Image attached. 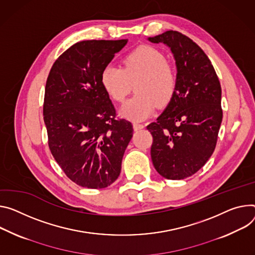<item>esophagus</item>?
<instances>
[{
    "instance_id": "1",
    "label": "esophagus",
    "mask_w": 255,
    "mask_h": 255,
    "mask_svg": "<svg viewBox=\"0 0 255 255\" xmlns=\"http://www.w3.org/2000/svg\"><path fill=\"white\" fill-rule=\"evenodd\" d=\"M133 128L135 131L137 130H140V129H143L144 128V125L143 124H139V123H133Z\"/></svg>"
}]
</instances>
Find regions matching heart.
Returning <instances> with one entry per match:
<instances>
[{"mask_svg":"<svg viewBox=\"0 0 255 255\" xmlns=\"http://www.w3.org/2000/svg\"><path fill=\"white\" fill-rule=\"evenodd\" d=\"M123 68L108 65L101 74V82L108 96L123 103L135 83L137 94L121 109L123 117L141 121L153 113L157 104L167 106L175 95L178 76L166 56L150 45H140L123 61Z\"/></svg>","mask_w":255,"mask_h":255,"instance_id":"b5f03b06","label":"heart"}]
</instances>
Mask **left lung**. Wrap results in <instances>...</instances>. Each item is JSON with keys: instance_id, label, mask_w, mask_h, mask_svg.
Wrapping results in <instances>:
<instances>
[{"instance_id": "1", "label": "left lung", "mask_w": 255, "mask_h": 255, "mask_svg": "<svg viewBox=\"0 0 255 255\" xmlns=\"http://www.w3.org/2000/svg\"><path fill=\"white\" fill-rule=\"evenodd\" d=\"M148 40L171 49L178 76L170 104L146 126L152 135L151 160L160 176L181 180L199 171L216 148L222 88L211 60L188 36L168 30Z\"/></svg>"}]
</instances>
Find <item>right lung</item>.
<instances>
[{"label": "right lung", "mask_w": 255, "mask_h": 255, "mask_svg": "<svg viewBox=\"0 0 255 255\" xmlns=\"http://www.w3.org/2000/svg\"><path fill=\"white\" fill-rule=\"evenodd\" d=\"M127 41L76 42L56 60L45 83L43 121L50 150L81 187L102 189L117 180L133 135L129 121L116 118L101 82L103 69Z\"/></svg>", "instance_id": "add662e5"}]
</instances>
